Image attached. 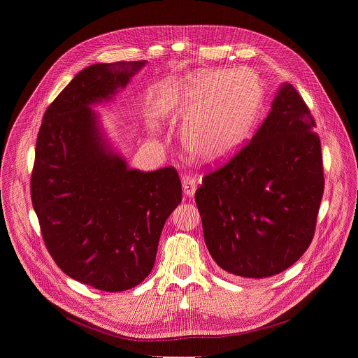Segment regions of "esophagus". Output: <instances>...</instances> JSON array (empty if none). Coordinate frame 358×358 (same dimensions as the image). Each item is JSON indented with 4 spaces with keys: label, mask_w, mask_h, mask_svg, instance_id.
<instances>
[{
    "label": "esophagus",
    "mask_w": 358,
    "mask_h": 358,
    "mask_svg": "<svg viewBox=\"0 0 358 358\" xmlns=\"http://www.w3.org/2000/svg\"><path fill=\"white\" fill-rule=\"evenodd\" d=\"M182 191L187 196H192L196 191V180L191 177H184L182 178Z\"/></svg>",
    "instance_id": "obj_1"
}]
</instances>
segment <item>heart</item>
<instances>
[{"label": "heart", "mask_w": 358, "mask_h": 358, "mask_svg": "<svg viewBox=\"0 0 358 358\" xmlns=\"http://www.w3.org/2000/svg\"><path fill=\"white\" fill-rule=\"evenodd\" d=\"M261 97L262 82L255 71H211L185 80L162 115L185 122L181 143L195 162L220 166L248 141Z\"/></svg>", "instance_id": "obj_1"}]
</instances>
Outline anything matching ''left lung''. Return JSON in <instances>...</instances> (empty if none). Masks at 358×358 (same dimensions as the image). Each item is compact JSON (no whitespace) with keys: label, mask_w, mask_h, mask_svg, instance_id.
I'll return each mask as SVG.
<instances>
[{"label":"left lung","mask_w":358,"mask_h":358,"mask_svg":"<svg viewBox=\"0 0 358 358\" xmlns=\"http://www.w3.org/2000/svg\"><path fill=\"white\" fill-rule=\"evenodd\" d=\"M316 123L283 82L262 126L195 192L206 245L228 273L262 279L290 268L309 248L324 189Z\"/></svg>","instance_id":"obj_1"}]
</instances>
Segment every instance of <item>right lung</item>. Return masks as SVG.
<instances>
[{"label":"right lung","mask_w":358,"mask_h":358,"mask_svg":"<svg viewBox=\"0 0 358 358\" xmlns=\"http://www.w3.org/2000/svg\"><path fill=\"white\" fill-rule=\"evenodd\" d=\"M145 64L80 71L46 109L36 138L31 196L45 245L68 276L105 292L150 275L182 195L176 169H130L92 109L112 101Z\"/></svg>","instance_id":"1"}]
</instances>
